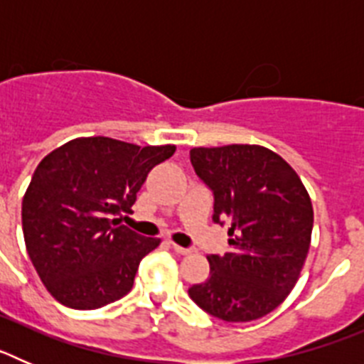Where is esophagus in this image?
I'll return each instance as SVG.
<instances>
[{"instance_id": "1", "label": "esophagus", "mask_w": 364, "mask_h": 364, "mask_svg": "<svg viewBox=\"0 0 364 364\" xmlns=\"http://www.w3.org/2000/svg\"><path fill=\"white\" fill-rule=\"evenodd\" d=\"M171 246H173V250L178 253V255H188V253L193 252L191 247H182V246H178V244H175V242H171Z\"/></svg>"}]
</instances>
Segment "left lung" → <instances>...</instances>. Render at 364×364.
Listing matches in <instances>:
<instances>
[{"mask_svg":"<svg viewBox=\"0 0 364 364\" xmlns=\"http://www.w3.org/2000/svg\"><path fill=\"white\" fill-rule=\"evenodd\" d=\"M195 173L213 191V222L230 224L224 255L189 297L217 319L268 315L294 290L310 250L314 208L294 167L262 146L193 147Z\"/></svg>","mask_w":364,"mask_h":364,"instance_id":"1","label":"left lung"}]
</instances>
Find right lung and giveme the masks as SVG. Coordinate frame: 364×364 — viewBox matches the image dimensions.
I'll use <instances>...</instances> for the list:
<instances>
[{"mask_svg": "<svg viewBox=\"0 0 364 364\" xmlns=\"http://www.w3.org/2000/svg\"><path fill=\"white\" fill-rule=\"evenodd\" d=\"M175 146L76 138L38 164L21 204L27 253L49 294L74 310H95L133 288L140 260L160 239L118 224L154 166Z\"/></svg>", "mask_w": 364, "mask_h": 364, "instance_id": "right-lung-1", "label": "right lung"}]
</instances>
